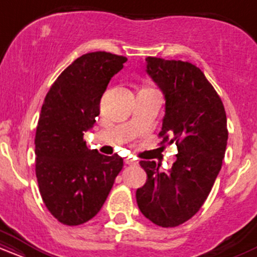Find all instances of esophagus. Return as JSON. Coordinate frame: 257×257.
Listing matches in <instances>:
<instances>
[{
  "label": "esophagus",
  "mask_w": 257,
  "mask_h": 257,
  "mask_svg": "<svg viewBox=\"0 0 257 257\" xmlns=\"http://www.w3.org/2000/svg\"><path fill=\"white\" fill-rule=\"evenodd\" d=\"M125 163L128 164V166H137L138 162H137V161H134V159L128 158V159H125Z\"/></svg>",
  "instance_id": "obj_1"
}]
</instances>
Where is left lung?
I'll use <instances>...</instances> for the list:
<instances>
[{"instance_id":"left-lung-1","label":"left lung","mask_w":257,"mask_h":257,"mask_svg":"<svg viewBox=\"0 0 257 257\" xmlns=\"http://www.w3.org/2000/svg\"><path fill=\"white\" fill-rule=\"evenodd\" d=\"M147 73L166 98L161 144L178 146L172 169L141 161L147 181L137 190L144 216L162 227L190 220L204 204L219 175L227 146V118L219 94L196 65L146 58Z\"/></svg>"}]
</instances>
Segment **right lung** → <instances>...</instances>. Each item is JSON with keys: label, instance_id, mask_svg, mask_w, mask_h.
I'll use <instances>...</instances> for the list:
<instances>
[{"label": "right lung", "instance_id": "add662e5", "mask_svg": "<svg viewBox=\"0 0 257 257\" xmlns=\"http://www.w3.org/2000/svg\"><path fill=\"white\" fill-rule=\"evenodd\" d=\"M125 57L87 53L67 66L47 93L35 137L36 178L47 209L59 222L77 226L104 205L123 168L118 155L89 150L83 135L100 113V100Z\"/></svg>", "mask_w": 257, "mask_h": 257}]
</instances>
